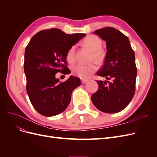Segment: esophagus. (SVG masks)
<instances>
[{"instance_id":"34e87169","label":"esophagus","mask_w":157,"mask_h":157,"mask_svg":"<svg viewBox=\"0 0 157 157\" xmlns=\"http://www.w3.org/2000/svg\"><path fill=\"white\" fill-rule=\"evenodd\" d=\"M88 79H83V78H82L81 79V82H82V84H84V83H86V82H88Z\"/></svg>"}]
</instances>
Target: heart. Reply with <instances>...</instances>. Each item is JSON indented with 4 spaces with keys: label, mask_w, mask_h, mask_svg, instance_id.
I'll list each match as a JSON object with an SVG mask.
<instances>
[{
    "label": "heart",
    "mask_w": 157,
    "mask_h": 157,
    "mask_svg": "<svg viewBox=\"0 0 157 157\" xmlns=\"http://www.w3.org/2000/svg\"><path fill=\"white\" fill-rule=\"evenodd\" d=\"M82 45L92 52V58L94 59L98 63H102L106 58L107 52L101 47L102 40L98 36L94 35H88L82 41ZM66 59L71 64L75 63V47L74 46H71L68 49L66 53ZM97 68V65L95 63L89 65L78 64L73 67V72L77 77L85 79L90 77Z\"/></svg>",
    "instance_id": "1"
}]
</instances>
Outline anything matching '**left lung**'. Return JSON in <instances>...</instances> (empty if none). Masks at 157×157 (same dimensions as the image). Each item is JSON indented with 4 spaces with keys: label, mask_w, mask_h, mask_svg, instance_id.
I'll use <instances>...</instances> for the list:
<instances>
[{
    "label": "left lung",
    "mask_w": 157,
    "mask_h": 157,
    "mask_svg": "<svg viewBox=\"0 0 157 157\" xmlns=\"http://www.w3.org/2000/svg\"><path fill=\"white\" fill-rule=\"evenodd\" d=\"M94 33L106 41L107 45L105 62L97 75L111 82L96 80L99 88L92 96V101L102 112H120L130 103L136 91L134 52L128 38L115 28L104 27Z\"/></svg>",
    "instance_id": "8db88e82"
}]
</instances>
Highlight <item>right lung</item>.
<instances>
[{"label": "right lung", "mask_w": 157, "mask_h": 157, "mask_svg": "<svg viewBox=\"0 0 157 157\" xmlns=\"http://www.w3.org/2000/svg\"><path fill=\"white\" fill-rule=\"evenodd\" d=\"M85 35L66 34L52 28L38 32L27 46L24 60L26 90L33 107L40 115L52 117L62 113L69 105L73 90L80 85L77 77L70 76L65 82H59L56 74H70L66 53Z\"/></svg>", "instance_id": "obj_1"}]
</instances>
